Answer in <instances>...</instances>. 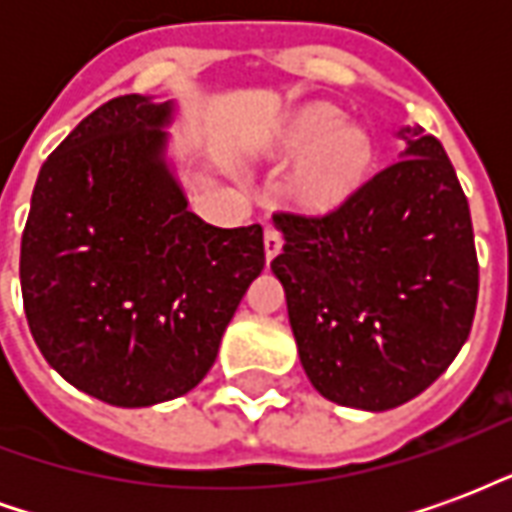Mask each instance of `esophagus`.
Masks as SVG:
<instances>
[{
    "mask_svg": "<svg viewBox=\"0 0 512 512\" xmlns=\"http://www.w3.org/2000/svg\"><path fill=\"white\" fill-rule=\"evenodd\" d=\"M263 246H266V260H274V257L282 252V233L277 227H266L263 233Z\"/></svg>",
    "mask_w": 512,
    "mask_h": 512,
    "instance_id": "34e87169",
    "label": "esophagus"
}]
</instances>
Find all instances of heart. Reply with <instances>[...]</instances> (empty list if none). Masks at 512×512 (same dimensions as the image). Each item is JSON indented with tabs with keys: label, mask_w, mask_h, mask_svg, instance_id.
I'll use <instances>...</instances> for the list:
<instances>
[{
	"label": "heart",
	"mask_w": 512,
	"mask_h": 512,
	"mask_svg": "<svg viewBox=\"0 0 512 512\" xmlns=\"http://www.w3.org/2000/svg\"><path fill=\"white\" fill-rule=\"evenodd\" d=\"M288 156H304L293 172V197L312 211H332L351 200L373 164V139L348 126L332 104H310L290 117L279 136Z\"/></svg>",
	"instance_id": "1"
}]
</instances>
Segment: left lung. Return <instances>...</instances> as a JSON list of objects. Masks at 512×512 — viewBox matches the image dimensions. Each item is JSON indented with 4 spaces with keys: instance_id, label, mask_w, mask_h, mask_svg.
Here are the masks:
<instances>
[{
    "instance_id": "1",
    "label": "left lung",
    "mask_w": 512,
    "mask_h": 512,
    "mask_svg": "<svg viewBox=\"0 0 512 512\" xmlns=\"http://www.w3.org/2000/svg\"><path fill=\"white\" fill-rule=\"evenodd\" d=\"M400 161L321 219L277 213L271 271L304 373L326 400L386 411L425 392L469 337L472 216L436 136L400 128Z\"/></svg>"
}]
</instances>
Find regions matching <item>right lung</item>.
<instances>
[{"label":"right lung","mask_w":512,"mask_h":512,"mask_svg":"<svg viewBox=\"0 0 512 512\" xmlns=\"http://www.w3.org/2000/svg\"><path fill=\"white\" fill-rule=\"evenodd\" d=\"M175 101L120 95L65 136L21 235L29 332L68 384L123 408L186 395L216 362L263 227L189 211L167 158Z\"/></svg>","instance_id":"add662e5"}]
</instances>
